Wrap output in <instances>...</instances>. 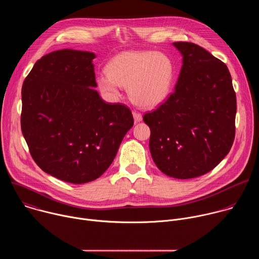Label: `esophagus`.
Wrapping results in <instances>:
<instances>
[{"label": "esophagus", "instance_id": "obj_1", "mask_svg": "<svg viewBox=\"0 0 259 259\" xmlns=\"http://www.w3.org/2000/svg\"><path fill=\"white\" fill-rule=\"evenodd\" d=\"M133 118H134L135 123H137V122H140L142 120V115L138 112H133Z\"/></svg>", "mask_w": 259, "mask_h": 259}]
</instances>
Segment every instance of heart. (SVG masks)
Instances as JSON below:
<instances>
[{
    "mask_svg": "<svg viewBox=\"0 0 259 259\" xmlns=\"http://www.w3.org/2000/svg\"><path fill=\"white\" fill-rule=\"evenodd\" d=\"M97 78L99 90L108 98L121 96V88L128 87L130 98L139 106L155 107L168 97L174 69L171 59L154 51H126L118 54Z\"/></svg>",
    "mask_w": 259,
    "mask_h": 259,
    "instance_id": "1",
    "label": "heart"
}]
</instances>
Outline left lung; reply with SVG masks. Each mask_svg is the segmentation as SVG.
I'll return each instance as SVG.
<instances>
[{"label":"left lung","instance_id":"8db88e82","mask_svg":"<svg viewBox=\"0 0 259 259\" xmlns=\"http://www.w3.org/2000/svg\"><path fill=\"white\" fill-rule=\"evenodd\" d=\"M173 45L182 55L174 92L143 116L150 150L166 175L189 179L214 169L231 151L236 133V93L228 66L189 42Z\"/></svg>","mask_w":259,"mask_h":259}]
</instances>
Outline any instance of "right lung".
Instances as JSON below:
<instances>
[{
    "label": "right lung",
    "mask_w": 259,
    "mask_h": 259,
    "mask_svg": "<svg viewBox=\"0 0 259 259\" xmlns=\"http://www.w3.org/2000/svg\"><path fill=\"white\" fill-rule=\"evenodd\" d=\"M94 58L88 51H53L34 63L21 90V131L33 161L75 184L106 171L134 122L126 105L106 103L94 89Z\"/></svg>",
    "instance_id": "obj_1"
}]
</instances>
